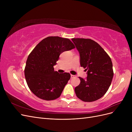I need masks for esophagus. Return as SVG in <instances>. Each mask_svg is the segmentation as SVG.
<instances>
[{
    "label": "esophagus",
    "mask_w": 132,
    "mask_h": 132,
    "mask_svg": "<svg viewBox=\"0 0 132 132\" xmlns=\"http://www.w3.org/2000/svg\"><path fill=\"white\" fill-rule=\"evenodd\" d=\"M70 76H71V78H73L75 77V75H71H71H70Z\"/></svg>",
    "instance_id": "34e87169"
}]
</instances>
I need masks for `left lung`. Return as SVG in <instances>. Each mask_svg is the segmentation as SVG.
Instances as JSON below:
<instances>
[{
	"label": "left lung",
	"instance_id": "obj_1",
	"mask_svg": "<svg viewBox=\"0 0 132 132\" xmlns=\"http://www.w3.org/2000/svg\"><path fill=\"white\" fill-rule=\"evenodd\" d=\"M78 51L81 67L87 70L86 79L79 77L75 87L77 96L84 102L101 98L109 89L113 77L112 61L102 48L91 39L72 38Z\"/></svg>",
	"mask_w": 132,
	"mask_h": 132
}]
</instances>
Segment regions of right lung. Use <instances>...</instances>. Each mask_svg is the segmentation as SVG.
<instances>
[{"instance_id": "obj_1", "label": "right lung", "mask_w": 132, "mask_h": 132, "mask_svg": "<svg viewBox=\"0 0 132 132\" xmlns=\"http://www.w3.org/2000/svg\"><path fill=\"white\" fill-rule=\"evenodd\" d=\"M74 48L70 39L58 36L45 38L35 47L27 58L24 72L27 85L36 96L49 101L61 96L70 75L59 74L53 66L60 54Z\"/></svg>"}]
</instances>
